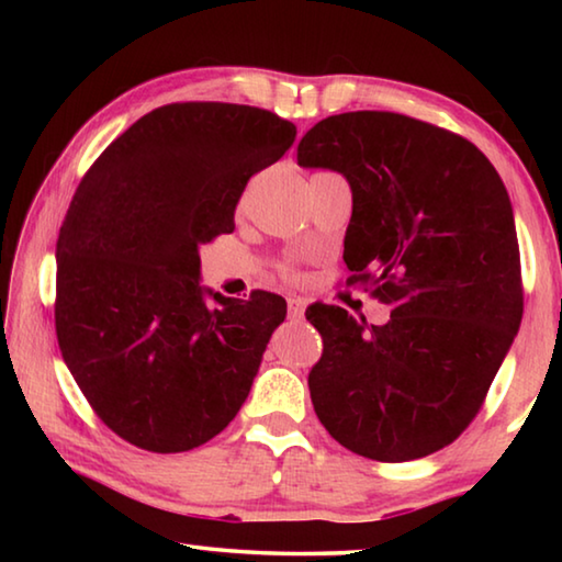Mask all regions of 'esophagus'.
Wrapping results in <instances>:
<instances>
[{
	"label": "esophagus",
	"instance_id": "obj_1",
	"mask_svg": "<svg viewBox=\"0 0 562 562\" xmlns=\"http://www.w3.org/2000/svg\"><path fill=\"white\" fill-rule=\"evenodd\" d=\"M288 312H290L292 319H302V315H304V302H302L300 297H290Z\"/></svg>",
	"mask_w": 562,
	"mask_h": 562
}]
</instances>
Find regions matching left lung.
<instances>
[{"label":"left lung","mask_w":562,"mask_h":562,"mask_svg":"<svg viewBox=\"0 0 562 562\" xmlns=\"http://www.w3.org/2000/svg\"><path fill=\"white\" fill-rule=\"evenodd\" d=\"M297 164L347 178L349 280L392 307L382 327L335 304L307 310L325 345L307 379L322 426L374 461L443 449L479 414L520 327L506 186L471 140L392 111L319 121Z\"/></svg>","instance_id":"left-lung-1"}]
</instances>
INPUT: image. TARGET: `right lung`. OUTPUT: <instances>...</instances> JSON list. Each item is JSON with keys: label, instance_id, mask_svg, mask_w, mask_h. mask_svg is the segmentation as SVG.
<instances>
[{"label": "right lung", "instance_id": "obj_1", "mask_svg": "<svg viewBox=\"0 0 562 562\" xmlns=\"http://www.w3.org/2000/svg\"><path fill=\"white\" fill-rule=\"evenodd\" d=\"M294 136L265 109L168 103L121 133L76 188L56 243V337L123 441L190 451L250 394L288 304L262 290L250 300L203 290L198 247L235 231L247 180Z\"/></svg>", "mask_w": 562, "mask_h": 562}]
</instances>
